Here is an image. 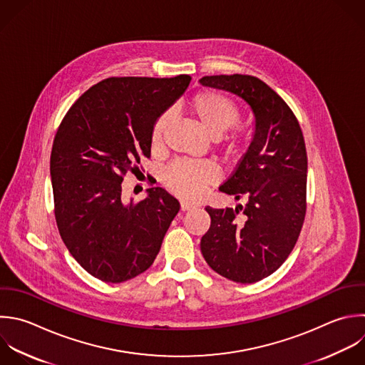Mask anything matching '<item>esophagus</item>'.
Instances as JSON below:
<instances>
[{"label": "esophagus", "instance_id": "34e87169", "mask_svg": "<svg viewBox=\"0 0 365 365\" xmlns=\"http://www.w3.org/2000/svg\"><path fill=\"white\" fill-rule=\"evenodd\" d=\"M180 207H181V211H188V210L195 208V205H194V204L187 202V201H181V202H180Z\"/></svg>", "mask_w": 365, "mask_h": 365}]
</instances>
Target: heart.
I'll return each instance as SVG.
<instances>
[{
	"mask_svg": "<svg viewBox=\"0 0 365 365\" xmlns=\"http://www.w3.org/2000/svg\"><path fill=\"white\" fill-rule=\"evenodd\" d=\"M187 111L200 124L205 134L217 138L230 126L232 131L220 141L221 153L228 157H240L252 140V130L245 124H235L240 117L237 104L225 96L210 90L195 93L187 103ZM170 125V114L164 113L157 117L150 131V145L153 151L164 147L165 133ZM217 180V171L207 163L177 161L171 164L163 174V184L168 191L184 200H197L202 191L212 185Z\"/></svg>",
	"mask_w": 365,
	"mask_h": 365,
	"instance_id": "b5f03b06",
	"label": "heart"
}]
</instances>
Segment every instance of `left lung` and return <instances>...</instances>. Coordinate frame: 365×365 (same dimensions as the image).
Instances as JSON below:
<instances>
[{"label": "left lung", "instance_id": "left-lung-1", "mask_svg": "<svg viewBox=\"0 0 365 365\" xmlns=\"http://www.w3.org/2000/svg\"><path fill=\"white\" fill-rule=\"evenodd\" d=\"M200 83L237 94L255 115L254 138L232 175L220 187L245 204L205 207L211 225L201 238V252L220 275L241 284L257 282L282 265L304 224V135L292 110L259 78L205 76Z\"/></svg>", "mask_w": 365, "mask_h": 365}]
</instances>
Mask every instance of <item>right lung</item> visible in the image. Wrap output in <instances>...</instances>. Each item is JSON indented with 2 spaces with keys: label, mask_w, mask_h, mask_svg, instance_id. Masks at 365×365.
Returning a JSON list of instances; mask_svg holds the SVG:
<instances>
[{
  "label": "right lung",
  "mask_w": 365,
  "mask_h": 365,
  "mask_svg": "<svg viewBox=\"0 0 365 365\" xmlns=\"http://www.w3.org/2000/svg\"><path fill=\"white\" fill-rule=\"evenodd\" d=\"M190 81V76L106 78L71 106L57 130L50 158L57 227L76 261L104 282L148 269L180 211L160 187L125 204L121 184L127 173L140 171L141 157H151L154 121Z\"/></svg>",
  "instance_id": "1"
}]
</instances>
